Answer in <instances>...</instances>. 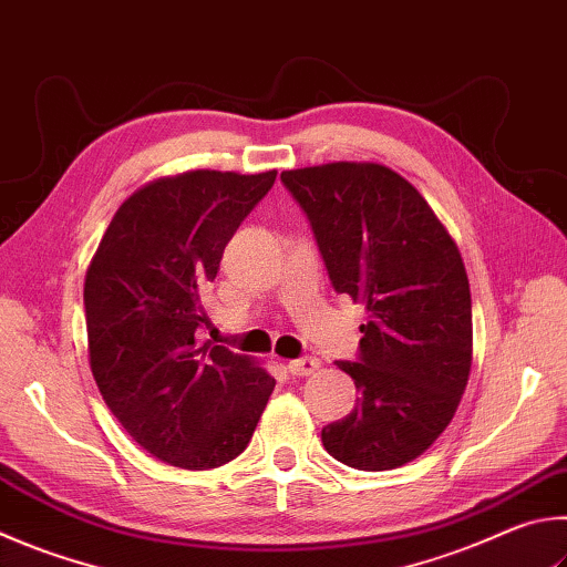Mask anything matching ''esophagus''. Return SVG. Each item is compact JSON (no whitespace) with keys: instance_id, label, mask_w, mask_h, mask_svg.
<instances>
[{"instance_id":"obj_1","label":"esophagus","mask_w":567,"mask_h":567,"mask_svg":"<svg viewBox=\"0 0 567 567\" xmlns=\"http://www.w3.org/2000/svg\"><path fill=\"white\" fill-rule=\"evenodd\" d=\"M319 369V359L317 357H300V359H292V362H287V372L292 377H310Z\"/></svg>"}]
</instances>
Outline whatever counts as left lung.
<instances>
[{
    "mask_svg": "<svg viewBox=\"0 0 567 567\" xmlns=\"http://www.w3.org/2000/svg\"><path fill=\"white\" fill-rule=\"evenodd\" d=\"M329 282L364 302L357 406L322 429L337 461L389 471L444 434L471 372V290L456 243L421 193L379 163L285 171Z\"/></svg>",
    "mask_w": 567,
    "mask_h": 567,
    "instance_id": "8db88e82",
    "label": "left lung"
}]
</instances>
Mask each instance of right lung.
I'll return each instance as SVG.
<instances>
[{
  "instance_id": "right-lung-1",
  "label": "right lung",
  "mask_w": 567,
  "mask_h": 567,
  "mask_svg": "<svg viewBox=\"0 0 567 567\" xmlns=\"http://www.w3.org/2000/svg\"><path fill=\"white\" fill-rule=\"evenodd\" d=\"M277 171H193L121 205L84 285L91 372L111 414L161 461L205 471L250 444L275 379L223 344H195L200 297Z\"/></svg>"
}]
</instances>
